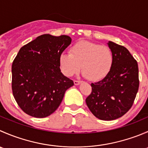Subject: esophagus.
I'll use <instances>...</instances> for the list:
<instances>
[{
	"instance_id": "1",
	"label": "esophagus",
	"mask_w": 148,
	"mask_h": 148,
	"mask_svg": "<svg viewBox=\"0 0 148 148\" xmlns=\"http://www.w3.org/2000/svg\"><path fill=\"white\" fill-rule=\"evenodd\" d=\"M81 82H82L81 81H77V80H74V84H75V85L80 84H81Z\"/></svg>"
}]
</instances>
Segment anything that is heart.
Returning <instances> with one entry per match:
<instances>
[{
	"instance_id": "obj_1",
	"label": "heart",
	"mask_w": 148,
	"mask_h": 148,
	"mask_svg": "<svg viewBox=\"0 0 148 148\" xmlns=\"http://www.w3.org/2000/svg\"><path fill=\"white\" fill-rule=\"evenodd\" d=\"M59 62L61 70L66 77L78 74L82 66L83 74L86 79L98 82L110 72L114 56L107 46L82 40L71 46L70 53H62Z\"/></svg>"
}]
</instances>
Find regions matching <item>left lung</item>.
I'll use <instances>...</instances> for the list:
<instances>
[{
	"label": "left lung",
	"instance_id": "1",
	"mask_svg": "<svg viewBox=\"0 0 148 148\" xmlns=\"http://www.w3.org/2000/svg\"><path fill=\"white\" fill-rule=\"evenodd\" d=\"M114 56L112 68L101 81L92 83L86 103L99 120H114L131 108L139 88L138 65L129 51L112 41L107 43Z\"/></svg>",
	"mask_w": 148,
	"mask_h": 148
}]
</instances>
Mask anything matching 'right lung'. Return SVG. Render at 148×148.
Instances as JSON below:
<instances>
[{
    "mask_svg": "<svg viewBox=\"0 0 148 148\" xmlns=\"http://www.w3.org/2000/svg\"><path fill=\"white\" fill-rule=\"evenodd\" d=\"M69 36L43 34L21 47L12 64V90L26 114L43 118L54 112L74 85L62 73L59 56L71 44Z\"/></svg>",
    "mask_w": 148,
    "mask_h": 148,
    "instance_id": "1",
    "label": "right lung"
}]
</instances>
